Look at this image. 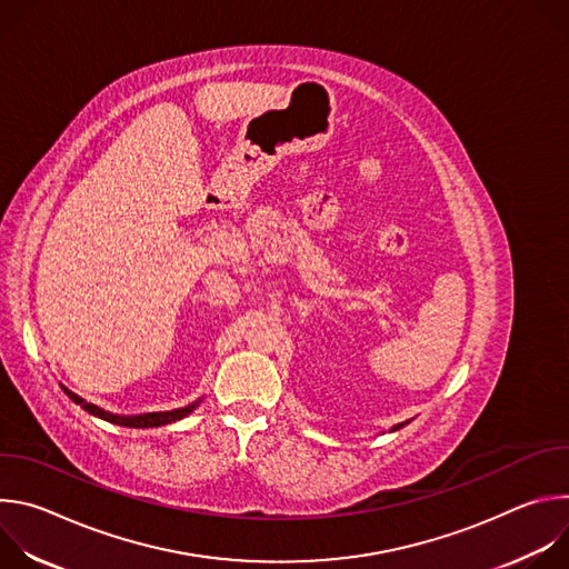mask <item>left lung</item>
I'll use <instances>...</instances> for the list:
<instances>
[{"mask_svg": "<svg viewBox=\"0 0 569 569\" xmlns=\"http://www.w3.org/2000/svg\"><path fill=\"white\" fill-rule=\"evenodd\" d=\"M398 428H402V423H398V426H393V428H391V430H398Z\"/></svg>", "mask_w": 569, "mask_h": 569, "instance_id": "obj_1", "label": "left lung"}]
</instances>
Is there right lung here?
<instances>
[{
	"label": "right lung",
	"instance_id": "right-lung-1",
	"mask_svg": "<svg viewBox=\"0 0 569 569\" xmlns=\"http://www.w3.org/2000/svg\"><path fill=\"white\" fill-rule=\"evenodd\" d=\"M60 387H62V385H60ZM62 391H64L76 405H80V408H83L86 412H90L92 417H99V419H103V421H108V423H114V426H121V428H159V426H169V423H176V421L184 419L187 415H191V412L198 408V405H200V400H196V402L187 405V408H178V410H171V412H148V415H137V417H119V415H112V412H106V410L97 408V405L83 400L78 393L69 391L67 387H62Z\"/></svg>",
	"mask_w": 569,
	"mask_h": 569
}]
</instances>
